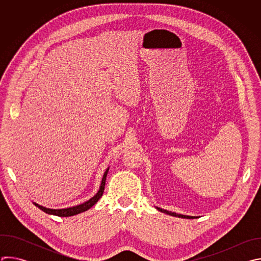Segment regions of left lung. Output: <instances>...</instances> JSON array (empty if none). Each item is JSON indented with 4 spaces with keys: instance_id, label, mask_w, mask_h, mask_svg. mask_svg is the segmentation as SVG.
Segmentation results:
<instances>
[{
    "instance_id": "8db88e82",
    "label": "left lung",
    "mask_w": 261,
    "mask_h": 261,
    "mask_svg": "<svg viewBox=\"0 0 261 261\" xmlns=\"http://www.w3.org/2000/svg\"><path fill=\"white\" fill-rule=\"evenodd\" d=\"M156 208H157L159 212H161V213H164V214H167V215H170V216H173V217H177V218H182V219H195V218H197V217H195V216H188V215L177 214V213L170 212V211H167V210H164V208L158 207V206H156Z\"/></svg>"
}]
</instances>
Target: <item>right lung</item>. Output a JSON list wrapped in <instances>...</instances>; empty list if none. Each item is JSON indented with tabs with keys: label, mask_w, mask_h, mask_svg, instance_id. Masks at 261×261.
Masks as SVG:
<instances>
[{
	"label": "right lung",
	"mask_w": 261,
	"mask_h": 261,
	"mask_svg": "<svg viewBox=\"0 0 261 261\" xmlns=\"http://www.w3.org/2000/svg\"><path fill=\"white\" fill-rule=\"evenodd\" d=\"M108 170H109V167H107V169L105 170V172L103 174V177H102V180H101V184H100V187H99V190L97 191V193L92 198H90L89 200H87V201H85L81 204L69 206V207H64V208H50V207L43 206V205L37 203V202H34V201H33V203L37 207H39L41 211H43L44 213H46L48 215L59 216V217H71V216H74V215H79L81 213H84V212L90 210L102 197L103 192H104V188H105V180H106Z\"/></svg>",
	"instance_id": "1"
}]
</instances>
